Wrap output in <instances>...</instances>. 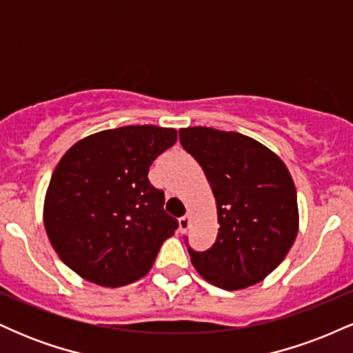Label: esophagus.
Segmentation results:
<instances>
[{
	"instance_id": "1",
	"label": "esophagus",
	"mask_w": 353,
	"mask_h": 353,
	"mask_svg": "<svg viewBox=\"0 0 353 353\" xmlns=\"http://www.w3.org/2000/svg\"><path fill=\"white\" fill-rule=\"evenodd\" d=\"M189 222H190V216H189V214H185V216H182V217L179 219V230H181V232H185V230H188Z\"/></svg>"
}]
</instances>
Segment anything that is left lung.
<instances>
[{
  "label": "left lung",
  "instance_id": "obj_1",
  "mask_svg": "<svg viewBox=\"0 0 353 353\" xmlns=\"http://www.w3.org/2000/svg\"><path fill=\"white\" fill-rule=\"evenodd\" d=\"M182 148L199 163L217 209V237L205 252L189 249L202 279L242 290L285 259L299 232L295 184L283 161L252 137L234 131L179 129Z\"/></svg>",
  "mask_w": 353,
  "mask_h": 353
}]
</instances>
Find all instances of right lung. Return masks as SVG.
<instances>
[{
    "label": "right lung",
    "instance_id": "add662e5",
    "mask_svg": "<svg viewBox=\"0 0 353 353\" xmlns=\"http://www.w3.org/2000/svg\"><path fill=\"white\" fill-rule=\"evenodd\" d=\"M177 131L123 125L86 136L61 157L43 205L52 249L84 281L121 287L149 272L177 221L148 179Z\"/></svg>",
    "mask_w": 353,
    "mask_h": 353
}]
</instances>
